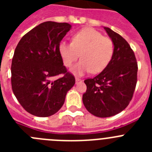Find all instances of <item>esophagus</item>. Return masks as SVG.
Returning <instances> with one entry per match:
<instances>
[{
	"label": "esophagus",
	"mask_w": 152,
	"mask_h": 152,
	"mask_svg": "<svg viewBox=\"0 0 152 152\" xmlns=\"http://www.w3.org/2000/svg\"><path fill=\"white\" fill-rule=\"evenodd\" d=\"M75 80H76V83H77V82H80V81H81V79L80 78H79V77H75Z\"/></svg>",
	"instance_id": "esophagus-1"
}]
</instances>
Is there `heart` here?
I'll use <instances>...</instances> for the list:
<instances>
[{"label":"heart","mask_w":152,"mask_h":152,"mask_svg":"<svg viewBox=\"0 0 152 152\" xmlns=\"http://www.w3.org/2000/svg\"><path fill=\"white\" fill-rule=\"evenodd\" d=\"M58 52L64 66L70 68L80 60L72 69L74 74L83 75L91 72H102L107 68L114 55V43L109 37L92 28H84L73 35L72 43L60 42Z\"/></svg>","instance_id":"1"}]
</instances>
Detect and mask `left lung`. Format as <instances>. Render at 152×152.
<instances>
[{
    "mask_svg": "<svg viewBox=\"0 0 152 152\" xmlns=\"http://www.w3.org/2000/svg\"><path fill=\"white\" fill-rule=\"evenodd\" d=\"M114 43L113 59L106 69L94 78L84 80L87 91L83 103L97 117H110L129 104L137 83L138 64L133 50L124 38L104 27Z\"/></svg>",
    "mask_w": 152,
    "mask_h": 152,
    "instance_id": "8db88e82",
    "label": "left lung"
}]
</instances>
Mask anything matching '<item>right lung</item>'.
Here are the masks:
<instances>
[{"label": "right lung", "instance_id": "obj_1", "mask_svg": "<svg viewBox=\"0 0 152 152\" xmlns=\"http://www.w3.org/2000/svg\"><path fill=\"white\" fill-rule=\"evenodd\" d=\"M71 26L68 23H42L24 35L16 47L12 90L23 108L33 116L47 117L57 113L75 85V76L63 64L58 52ZM58 75L63 76L56 79Z\"/></svg>", "mask_w": 152, "mask_h": 152}]
</instances>
